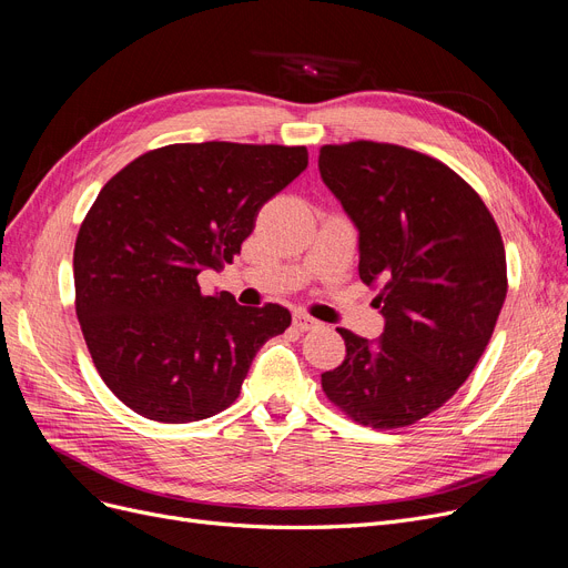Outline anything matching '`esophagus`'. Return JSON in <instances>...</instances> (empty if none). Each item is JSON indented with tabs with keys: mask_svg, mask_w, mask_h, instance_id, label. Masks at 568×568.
I'll list each match as a JSON object with an SVG mask.
<instances>
[{
	"mask_svg": "<svg viewBox=\"0 0 568 568\" xmlns=\"http://www.w3.org/2000/svg\"><path fill=\"white\" fill-rule=\"evenodd\" d=\"M292 325H294V329H300V332H311V329L320 327L317 320H313V317L306 315V313H294V315H292Z\"/></svg>",
	"mask_w": 568,
	"mask_h": 568,
	"instance_id": "obj_1",
	"label": "esophagus"
}]
</instances>
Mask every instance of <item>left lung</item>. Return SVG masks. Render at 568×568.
Segmentation results:
<instances>
[{
    "instance_id": "obj_1",
    "label": "left lung",
    "mask_w": 568,
    "mask_h": 568,
    "mask_svg": "<svg viewBox=\"0 0 568 568\" xmlns=\"http://www.w3.org/2000/svg\"><path fill=\"white\" fill-rule=\"evenodd\" d=\"M317 169L359 232V278L385 317L376 341L336 327L345 359L323 389L364 427H408L453 397L495 332L499 227L450 166L402 145H323Z\"/></svg>"
}]
</instances>
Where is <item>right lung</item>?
Wrapping results in <instances>:
<instances>
[{
  "label": "right lung",
  "instance_id": "1",
  "mask_svg": "<svg viewBox=\"0 0 568 568\" xmlns=\"http://www.w3.org/2000/svg\"><path fill=\"white\" fill-rule=\"evenodd\" d=\"M308 166L304 145L174 143L97 194L73 248L77 315L115 397L148 420H206L239 397L262 345L290 327L278 304L204 297L196 276L241 253L260 209Z\"/></svg>",
  "mask_w": 568,
  "mask_h": 568
}]
</instances>
